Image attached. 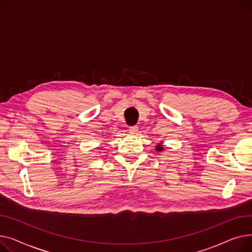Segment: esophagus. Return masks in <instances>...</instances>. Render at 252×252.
Listing matches in <instances>:
<instances>
[{
  "label": "esophagus",
  "instance_id": "obj_1",
  "mask_svg": "<svg viewBox=\"0 0 252 252\" xmlns=\"http://www.w3.org/2000/svg\"><path fill=\"white\" fill-rule=\"evenodd\" d=\"M128 130H129V133H130V134H137V133H138V126H129Z\"/></svg>",
  "mask_w": 252,
  "mask_h": 252
}]
</instances>
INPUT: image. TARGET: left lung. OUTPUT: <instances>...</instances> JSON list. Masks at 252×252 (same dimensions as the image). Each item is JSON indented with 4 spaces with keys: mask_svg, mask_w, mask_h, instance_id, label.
<instances>
[{
    "mask_svg": "<svg viewBox=\"0 0 252 252\" xmlns=\"http://www.w3.org/2000/svg\"><path fill=\"white\" fill-rule=\"evenodd\" d=\"M156 150H158V151H161V150H163L162 149V146H161V145L159 144V145H157V147H156Z\"/></svg>",
    "mask_w": 252,
    "mask_h": 252,
    "instance_id": "obj_1",
    "label": "left lung"
}]
</instances>
